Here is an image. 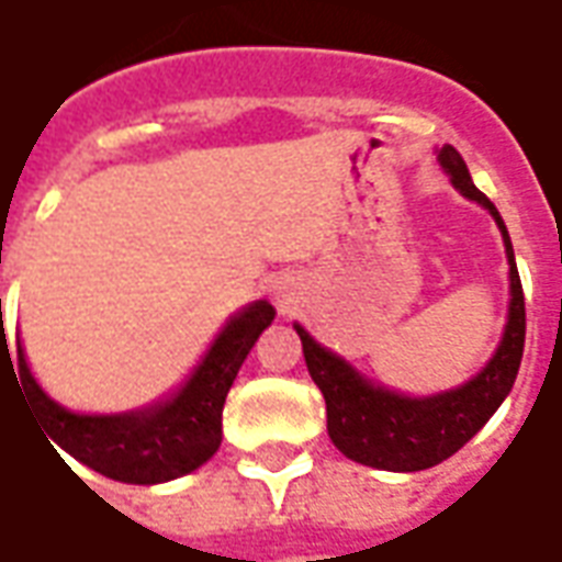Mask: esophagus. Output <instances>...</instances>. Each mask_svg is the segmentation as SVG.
Returning <instances> with one entry per match:
<instances>
[{
  "instance_id": "esophagus-1",
  "label": "esophagus",
  "mask_w": 562,
  "mask_h": 562,
  "mask_svg": "<svg viewBox=\"0 0 562 562\" xmlns=\"http://www.w3.org/2000/svg\"><path fill=\"white\" fill-rule=\"evenodd\" d=\"M277 307L282 310V313H292L294 310V297L289 292H277Z\"/></svg>"
}]
</instances>
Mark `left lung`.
<instances>
[{
    "instance_id": "8db88e82",
    "label": "left lung",
    "mask_w": 562,
    "mask_h": 562,
    "mask_svg": "<svg viewBox=\"0 0 562 562\" xmlns=\"http://www.w3.org/2000/svg\"><path fill=\"white\" fill-rule=\"evenodd\" d=\"M438 160L450 172L453 186L469 200H477L496 218L505 252H508V265H512L508 325H505V337L496 356L490 359L484 371L459 390L441 392L431 398H404L390 390L371 386L344 359L319 347L301 325H294L301 335L310 376L325 398L328 435L335 447L344 457L371 469H383V472H423L453 457L465 441H472L486 419L496 414V407L505 402V395L514 386L520 359H524L527 307H524V285L514 265L512 237L505 231V222L484 191L474 188L465 160L459 158L453 145H445L438 151Z\"/></svg>"
}]
</instances>
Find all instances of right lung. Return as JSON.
Instances as JSON below:
<instances>
[{
    "instance_id": "add662e5",
    "label": "right lung",
    "mask_w": 562,
    "mask_h": 562,
    "mask_svg": "<svg viewBox=\"0 0 562 562\" xmlns=\"http://www.w3.org/2000/svg\"><path fill=\"white\" fill-rule=\"evenodd\" d=\"M277 310L268 301H255L240 316L227 322L215 337L213 349L200 364L186 390L176 398L136 414L117 417H78L50 402L26 368L18 344V376L50 441L93 472L121 484H160L194 472L222 445V411L243 359L258 335L268 328ZM0 349H8L2 340ZM11 362V359H8ZM14 371V364H11ZM50 445V447H54ZM57 453V450H54Z\"/></svg>"
}]
</instances>
